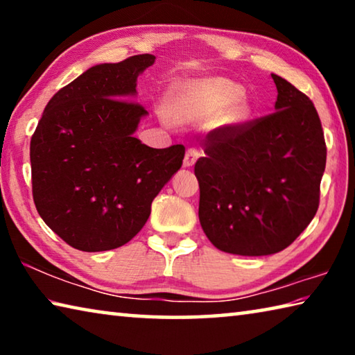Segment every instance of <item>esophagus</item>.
Masks as SVG:
<instances>
[{
    "label": "esophagus",
    "mask_w": 355,
    "mask_h": 355,
    "mask_svg": "<svg viewBox=\"0 0 355 355\" xmlns=\"http://www.w3.org/2000/svg\"><path fill=\"white\" fill-rule=\"evenodd\" d=\"M199 152H197L196 148H188L186 150V155H184V159H183V166L184 167H192L196 164L197 158H199Z\"/></svg>",
    "instance_id": "obj_1"
}]
</instances>
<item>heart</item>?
I'll return each mask as SVG.
<instances>
[{
	"mask_svg": "<svg viewBox=\"0 0 355 355\" xmlns=\"http://www.w3.org/2000/svg\"><path fill=\"white\" fill-rule=\"evenodd\" d=\"M243 87L222 76H211L178 86L169 100V116L178 122L218 116L227 127H238L250 116V106L241 98ZM169 122V119H166Z\"/></svg>",
	"mask_w": 355,
	"mask_h": 355,
	"instance_id": "b5f03b06",
	"label": "heart"
}]
</instances>
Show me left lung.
I'll return each instance as SVG.
<instances>
[{
    "mask_svg": "<svg viewBox=\"0 0 355 355\" xmlns=\"http://www.w3.org/2000/svg\"><path fill=\"white\" fill-rule=\"evenodd\" d=\"M275 112L203 137L196 163L199 219L214 248L261 257L288 248L315 218L326 169L321 120L307 95L279 75Z\"/></svg>",
    "mask_w": 355,
    "mask_h": 355,
    "instance_id": "8db88e82",
    "label": "left lung"
}]
</instances>
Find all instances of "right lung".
<instances>
[{
    "label": "right lung",
    "instance_id": "1",
    "mask_svg": "<svg viewBox=\"0 0 355 355\" xmlns=\"http://www.w3.org/2000/svg\"><path fill=\"white\" fill-rule=\"evenodd\" d=\"M153 62V55H137L94 65L53 95L31 137L35 208L78 250L127 244L183 164L182 144L152 148L135 137L148 112L131 100Z\"/></svg>",
    "mask_w": 355,
    "mask_h": 355
}]
</instances>
